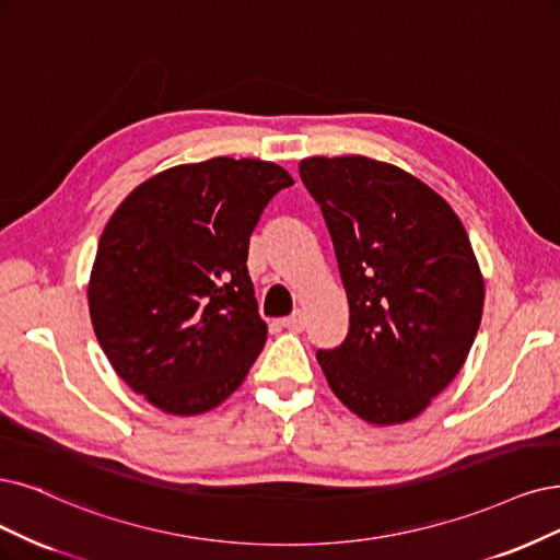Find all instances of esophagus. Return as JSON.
Masks as SVG:
<instances>
[{
	"mask_svg": "<svg viewBox=\"0 0 560 560\" xmlns=\"http://www.w3.org/2000/svg\"><path fill=\"white\" fill-rule=\"evenodd\" d=\"M281 325H283L285 329H291V332H302V329L306 327V318H304V314H302V312H295L293 316L283 318V320H281Z\"/></svg>",
	"mask_w": 560,
	"mask_h": 560,
	"instance_id": "1",
	"label": "esophagus"
}]
</instances>
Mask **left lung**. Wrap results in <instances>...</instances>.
Wrapping results in <instances>:
<instances>
[{
  "instance_id": "1",
  "label": "left lung",
  "mask_w": 560,
  "mask_h": 560,
  "mask_svg": "<svg viewBox=\"0 0 560 560\" xmlns=\"http://www.w3.org/2000/svg\"><path fill=\"white\" fill-rule=\"evenodd\" d=\"M320 205L350 306L341 346L318 350L339 401L401 424L459 374L478 335L485 279L466 228L436 191L369 156L300 161Z\"/></svg>"
}]
</instances>
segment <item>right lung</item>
<instances>
[{
	"mask_svg": "<svg viewBox=\"0 0 560 560\" xmlns=\"http://www.w3.org/2000/svg\"><path fill=\"white\" fill-rule=\"evenodd\" d=\"M293 184L281 165L217 156L163 171L103 228L88 285L117 376L171 416H200L246 378L267 341L248 237Z\"/></svg>",
	"mask_w": 560,
	"mask_h": 560,
	"instance_id": "1",
	"label": "right lung"
}]
</instances>
